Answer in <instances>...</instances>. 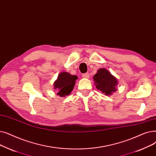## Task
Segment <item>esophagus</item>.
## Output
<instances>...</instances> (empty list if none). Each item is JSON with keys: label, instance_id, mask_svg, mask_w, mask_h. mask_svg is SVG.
Wrapping results in <instances>:
<instances>
[{"label": "esophagus", "instance_id": "34e87169", "mask_svg": "<svg viewBox=\"0 0 156 156\" xmlns=\"http://www.w3.org/2000/svg\"><path fill=\"white\" fill-rule=\"evenodd\" d=\"M90 74H89L88 73H83V75H82V77H83V78H86V79H87V78H89L90 77Z\"/></svg>", "mask_w": 156, "mask_h": 156}]
</instances>
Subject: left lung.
<instances>
[{
    "label": "left lung",
    "instance_id": "obj_1",
    "mask_svg": "<svg viewBox=\"0 0 156 156\" xmlns=\"http://www.w3.org/2000/svg\"><path fill=\"white\" fill-rule=\"evenodd\" d=\"M96 87L106 95L112 94L117 89V79L106 69H100L93 77Z\"/></svg>",
    "mask_w": 156,
    "mask_h": 156
}]
</instances>
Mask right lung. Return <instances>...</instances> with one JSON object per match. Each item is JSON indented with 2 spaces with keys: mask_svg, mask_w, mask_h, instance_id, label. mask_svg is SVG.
<instances>
[{
  "mask_svg": "<svg viewBox=\"0 0 156 156\" xmlns=\"http://www.w3.org/2000/svg\"><path fill=\"white\" fill-rule=\"evenodd\" d=\"M77 76H72L68 72H63L59 74L56 80L54 83L55 90H57V94L60 97L69 95L73 90L76 84Z\"/></svg>",
  "mask_w": 156,
  "mask_h": 156,
  "instance_id": "right-lung-1",
  "label": "right lung"
}]
</instances>
